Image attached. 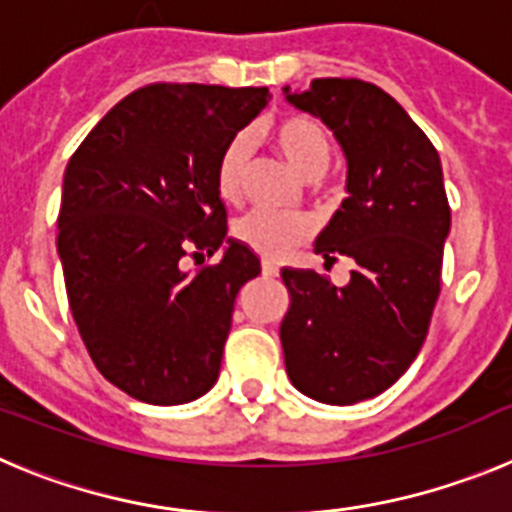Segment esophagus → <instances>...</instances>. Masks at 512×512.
Masks as SVG:
<instances>
[{
	"label": "esophagus",
	"mask_w": 512,
	"mask_h": 512,
	"mask_svg": "<svg viewBox=\"0 0 512 512\" xmlns=\"http://www.w3.org/2000/svg\"><path fill=\"white\" fill-rule=\"evenodd\" d=\"M261 274H264L266 279H274V277H279V269L271 264V261H261Z\"/></svg>",
	"instance_id": "obj_1"
}]
</instances>
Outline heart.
I'll list each match as a JSON object with an SVG mask.
<instances>
[{
  "label": "heart",
  "mask_w": 512,
  "mask_h": 512,
  "mask_svg": "<svg viewBox=\"0 0 512 512\" xmlns=\"http://www.w3.org/2000/svg\"><path fill=\"white\" fill-rule=\"evenodd\" d=\"M269 146L287 161L302 179L312 182L328 171L333 161V140L318 117L305 112L282 115L266 128ZM248 169H251V140L235 135L217 158L215 187L220 200L238 205L246 192ZM235 241L251 248L269 261H279L295 251L312 235V223L305 215H271V212H248L233 225Z\"/></svg>",
  "instance_id": "1"
}]
</instances>
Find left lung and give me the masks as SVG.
I'll use <instances>...</instances> for the list:
<instances>
[{"label":"left lung","instance_id":"8db88e82","mask_svg":"<svg viewBox=\"0 0 512 512\" xmlns=\"http://www.w3.org/2000/svg\"><path fill=\"white\" fill-rule=\"evenodd\" d=\"M333 130L348 161V197L320 233L325 266L354 261L336 287L318 271L282 269L292 305L282 320L287 374L328 405L369 400L418 356L441 295L451 207L441 158L397 99L361 79H312L289 94Z\"/></svg>","mask_w":512,"mask_h":512}]
</instances>
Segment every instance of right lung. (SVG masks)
I'll return each instance as SVG.
<instances>
[{
    "mask_svg": "<svg viewBox=\"0 0 512 512\" xmlns=\"http://www.w3.org/2000/svg\"><path fill=\"white\" fill-rule=\"evenodd\" d=\"M266 87L148 84L81 140L63 174L58 256L94 366L151 405L205 395L220 374L235 297L261 274L243 243L224 259L217 158L266 107Z\"/></svg>",
    "mask_w": 512,
    "mask_h": 512,
    "instance_id": "1",
    "label": "right lung"
}]
</instances>
